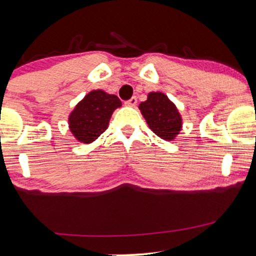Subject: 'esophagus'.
Segmentation results:
<instances>
[{
    "label": "esophagus",
    "instance_id": "obj_1",
    "mask_svg": "<svg viewBox=\"0 0 256 256\" xmlns=\"http://www.w3.org/2000/svg\"><path fill=\"white\" fill-rule=\"evenodd\" d=\"M137 104V98L136 96H134V98H131L130 100H128V101H125V104L128 106V107H134Z\"/></svg>",
    "mask_w": 256,
    "mask_h": 256
}]
</instances>
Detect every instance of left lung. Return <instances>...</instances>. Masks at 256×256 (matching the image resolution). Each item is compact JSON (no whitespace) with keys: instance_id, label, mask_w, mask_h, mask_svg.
Instances as JSON below:
<instances>
[{"instance_id":"8db88e82","label":"left lung","mask_w":256,"mask_h":256,"mask_svg":"<svg viewBox=\"0 0 256 256\" xmlns=\"http://www.w3.org/2000/svg\"><path fill=\"white\" fill-rule=\"evenodd\" d=\"M140 110L152 131L162 140H174L180 131V114L165 94L150 92Z\"/></svg>"}]
</instances>
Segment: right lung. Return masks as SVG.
<instances>
[{"instance_id":"obj_1","label":"right lung","mask_w":256,"mask_h":256,"mask_svg":"<svg viewBox=\"0 0 256 256\" xmlns=\"http://www.w3.org/2000/svg\"><path fill=\"white\" fill-rule=\"evenodd\" d=\"M122 106L118 96L102 90L88 94L70 116V128L79 142L91 143L107 130L112 113Z\"/></svg>"}]
</instances>
